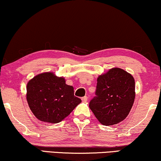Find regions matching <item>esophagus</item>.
Listing matches in <instances>:
<instances>
[{"label": "esophagus", "mask_w": 161, "mask_h": 161, "mask_svg": "<svg viewBox=\"0 0 161 161\" xmlns=\"http://www.w3.org/2000/svg\"><path fill=\"white\" fill-rule=\"evenodd\" d=\"M81 101H83V102H87V96H84L81 98Z\"/></svg>", "instance_id": "1"}]
</instances>
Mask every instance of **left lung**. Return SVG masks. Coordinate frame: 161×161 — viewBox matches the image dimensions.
<instances>
[{"label": "left lung", "instance_id": "8db88e82", "mask_svg": "<svg viewBox=\"0 0 161 161\" xmlns=\"http://www.w3.org/2000/svg\"><path fill=\"white\" fill-rule=\"evenodd\" d=\"M135 99L133 76L119 68L110 69L97 80L96 96L89 106L103 125H112L126 118Z\"/></svg>", "mask_w": 161, "mask_h": 161}]
</instances>
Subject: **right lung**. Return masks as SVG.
I'll return each mask as SVG.
<instances>
[{
  "label": "right lung",
  "instance_id": "right-lung-1",
  "mask_svg": "<svg viewBox=\"0 0 161 161\" xmlns=\"http://www.w3.org/2000/svg\"><path fill=\"white\" fill-rule=\"evenodd\" d=\"M27 101L36 118L51 123L62 121L81 101L64 78L50 72L38 74L28 81Z\"/></svg>",
  "mask_w": 161,
  "mask_h": 161
}]
</instances>
